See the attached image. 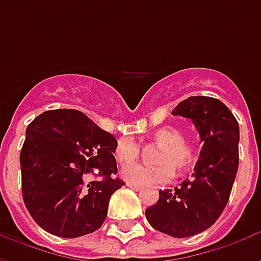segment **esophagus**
Returning <instances> with one entry per match:
<instances>
[{
    "label": "esophagus",
    "instance_id": "34e87169",
    "mask_svg": "<svg viewBox=\"0 0 261 261\" xmlns=\"http://www.w3.org/2000/svg\"><path fill=\"white\" fill-rule=\"evenodd\" d=\"M127 186L130 187V189H133V190H136V192H140V190H142L141 186H136V185H133V183H127Z\"/></svg>",
    "mask_w": 261,
    "mask_h": 261
}]
</instances>
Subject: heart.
I'll return each mask as SVG.
<instances>
[{
    "mask_svg": "<svg viewBox=\"0 0 261 261\" xmlns=\"http://www.w3.org/2000/svg\"><path fill=\"white\" fill-rule=\"evenodd\" d=\"M153 142L161 147L155 156L156 166L141 164L127 165L121 170L125 181L136 186H149L166 183L172 179L173 170L183 173L196 161V148L185 140V133L175 125H165L153 131ZM140 155V144L130 137H123L116 142L114 158L119 164H130Z\"/></svg>",
    "mask_w": 261,
    "mask_h": 261,
    "instance_id": "heart-1",
    "label": "heart"
}]
</instances>
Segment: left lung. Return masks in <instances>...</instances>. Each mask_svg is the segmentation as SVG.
Listing matches in <instances>:
<instances>
[{"label": "left lung", "instance_id": "8db88e82", "mask_svg": "<svg viewBox=\"0 0 261 261\" xmlns=\"http://www.w3.org/2000/svg\"><path fill=\"white\" fill-rule=\"evenodd\" d=\"M190 119L202 148L192 179L173 190H159L156 204L145 210L152 228L173 238L208 229L229 200L239 165V124L224 103L210 96H190L172 112Z\"/></svg>", "mask_w": 261, "mask_h": 261}]
</instances>
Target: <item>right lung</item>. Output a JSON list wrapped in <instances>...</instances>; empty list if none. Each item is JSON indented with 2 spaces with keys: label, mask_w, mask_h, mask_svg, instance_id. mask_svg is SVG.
I'll return each instance as SVG.
<instances>
[{
  "label": "right lung",
  "mask_w": 261,
  "mask_h": 261,
  "mask_svg": "<svg viewBox=\"0 0 261 261\" xmlns=\"http://www.w3.org/2000/svg\"><path fill=\"white\" fill-rule=\"evenodd\" d=\"M117 140L74 109L47 110L26 128L20 151L22 196L40 228L60 238L97 230L110 197L125 183L114 159ZM92 175L102 177L92 181Z\"/></svg>",
  "instance_id": "1"
}]
</instances>
